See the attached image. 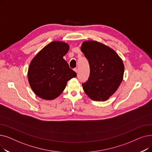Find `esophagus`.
I'll use <instances>...</instances> for the list:
<instances>
[{"label":"esophagus","mask_w":152,"mask_h":152,"mask_svg":"<svg viewBox=\"0 0 152 152\" xmlns=\"http://www.w3.org/2000/svg\"><path fill=\"white\" fill-rule=\"evenodd\" d=\"M73 70H74V71H75L76 72V73H77V72H78V69H77V68H75V69H74Z\"/></svg>","instance_id":"1"}]
</instances>
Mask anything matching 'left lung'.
Masks as SVG:
<instances>
[{
  "instance_id": "obj_1",
  "label": "left lung",
  "mask_w": 152,
  "mask_h": 152,
  "mask_svg": "<svg viewBox=\"0 0 152 152\" xmlns=\"http://www.w3.org/2000/svg\"><path fill=\"white\" fill-rule=\"evenodd\" d=\"M81 50L90 66V76L82 84L83 90L92 100L106 101L123 81V60L113 49L95 41L83 42Z\"/></svg>"
}]
</instances>
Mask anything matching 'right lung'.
<instances>
[{
  "label": "right lung",
  "mask_w": 152,
  "mask_h": 152,
  "mask_svg": "<svg viewBox=\"0 0 152 152\" xmlns=\"http://www.w3.org/2000/svg\"><path fill=\"white\" fill-rule=\"evenodd\" d=\"M69 49L62 41H53L40 50L31 60L28 71L31 88L40 98L53 100L58 97L67 82L76 76L63 59Z\"/></svg>",
  "instance_id": "add662e5"
}]
</instances>
